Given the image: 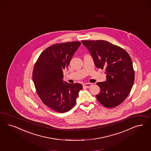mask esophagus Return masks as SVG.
<instances>
[{
    "label": "esophagus",
    "instance_id": "esophagus-1",
    "mask_svg": "<svg viewBox=\"0 0 151 151\" xmlns=\"http://www.w3.org/2000/svg\"><path fill=\"white\" fill-rule=\"evenodd\" d=\"M93 85V84L91 83H84L83 85V88H88L90 86H91Z\"/></svg>",
    "mask_w": 151,
    "mask_h": 151
}]
</instances>
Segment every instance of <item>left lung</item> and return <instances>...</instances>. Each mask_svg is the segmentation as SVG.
Instances as JSON below:
<instances>
[{
	"label": "left lung",
	"mask_w": 151,
	"mask_h": 151,
	"mask_svg": "<svg viewBox=\"0 0 151 151\" xmlns=\"http://www.w3.org/2000/svg\"><path fill=\"white\" fill-rule=\"evenodd\" d=\"M90 52L97 68H105L106 80L97 83L96 95L104 106L113 108L123 103L133 87L135 73L129 55L123 48L104 40L81 41Z\"/></svg>",
	"instance_id": "8db88e82"
}]
</instances>
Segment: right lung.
Instances as JSON below:
<instances>
[{
  "label": "right lung",
  "mask_w": 151,
  "mask_h": 151,
  "mask_svg": "<svg viewBox=\"0 0 151 151\" xmlns=\"http://www.w3.org/2000/svg\"><path fill=\"white\" fill-rule=\"evenodd\" d=\"M81 43H56L42 52L35 64L32 78L43 103L58 113L71 109L76 103L80 83H63V70L68 68L74 53Z\"/></svg>",
  "instance_id": "obj_1"
}]
</instances>
